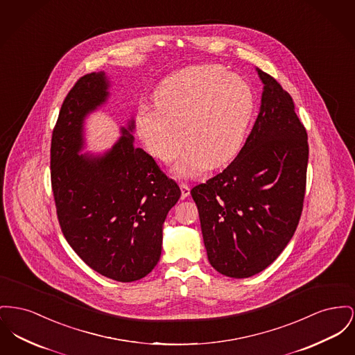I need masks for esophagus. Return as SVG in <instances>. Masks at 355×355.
I'll use <instances>...</instances> for the list:
<instances>
[{"label":"esophagus","instance_id":"1","mask_svg":"<svg viewBox=\"0 0 355 355\" xmlns=\"http://www.w3.org/2000/svg\"><path fill=\"white\" fill-rule=\"evenodd\" d=\"M180 188H181V197L182 198H187L189 197V194H190V188H189L187 184H181L180 185Z\"/></svg>","mask_w":355,"mask_h":355}]
</instances>
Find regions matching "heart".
I'll use <instances>...</instances> for the list:
<instances>
[{
  "label": "heart",
  "mask_w": 355,
  "mask_h": 355,
  "mask_svg": "<svg viewBox=\"0 0 355 355\" xmlns=\"http://www.w3.org/2000/svg\"><path fill=\"white\" fill-rule=\"evenodd\" d=\"M155 105L135 114L137 134L155 159L171 162L178 178H194L209 166H224L243 146L254 112V94L247 80L220 65H197L158 85ZM184 137H182V134Z\"/></svg>",
  "instance_id": "1"
}]
</instances>
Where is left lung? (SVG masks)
I'll use <instances>...</instances> for the list:
<instances>
[{"instance_id": "1", "label": "left lung", "mask_w": 355, "mask_h": 355, "mask_svg": "<svg viewBox=\"0 0 355 355\" xmlns=\"http://www.w3.org/2000/svg\"><path fill=\"white\" fill-rule=\"evenodd\" d=\"M264 84L245 145L223 173L191 189L209 263L244 279L264 271L287 247L306 191L309 144L291 95L256 68Z\"/></svg>"}]
</instances>
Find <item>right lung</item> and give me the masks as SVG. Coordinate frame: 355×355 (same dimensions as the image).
I'll return each instance as SVG.
<instances>
[{"label": "right lung", "instance_id": "1", "mask_svg": "<svg viewBox=\"0 0 355 355\" xmlns=\"http://www.w3.org/2000/svg\"><path fill=\"white\" fill-rule=\"evenodd\" d=\"M105 71L78 80L64 101L51 144L58 218L72 250L94 271L130 283L154 270L164 223L181 197L151 155L134 145L135 121L103 153H83L85 119L108 102Z\"/></svg>", "mask_w": 355, "mask_h": 355}]
</instances>
